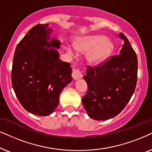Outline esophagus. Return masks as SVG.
<instances>
[{
    "label": "esophagus",
    "instance_id": "esophagus-1",
    "mask_svg": "<svg viewBox=\"0 0 152 152\" xmlns=\"http://www.w3.org/2000/svg\"><path fill=\"white\" fill-rule=\"evenodd\" d=\"M72 77L74 80H78L83 77V74L80 70L74 69L72 72Z\"/></svg>",
    "mask_w": 152,
    "mask_h": 152
}]
</instances>
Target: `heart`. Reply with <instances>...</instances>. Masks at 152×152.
<instances>
[{"label": "heart", "mask_w": 152, "mask_h": 152, "mask_svg": "<svg viewBox=\"0 0 152 152\" xmlns=\"http://www.w3.org/2000/svg\"><path fill=\"white\" fill-rule=\"evenodd\" d=\"M74 46L67 45L65 49L69 53L76 51L86 53V59L91 65H97L110 57L114 50V44L108 38L102 35L79 36L73 40Z\"/></svg>", "instance_id": "1"}]
</instances>
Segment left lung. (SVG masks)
Instances as JSON below:
<instances>
[{
    "label": "left lung",
    "mask_w": 152,
    "mask_h": 152,
    "mask_svg": "<svg viewBox=\"0 0 152 152\" xmlns=\"http://www.w3.org/2000/svg\"><path fill=\"white\" fill-rule=\"evenodd\" d=\"M124 41L120 55L113 56L96 68L88 67L83 78L88 90L82 104L88 116L95 120L113 118L128 104L137 83V58L128 39L122 32Z\"/></svg>",
    "instance_id": "left-lung-1"
}]
</instances>
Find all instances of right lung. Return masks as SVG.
Masks as SVG:
<instances>
[{"label":"right lung","mask_w":152,"mask_h":152,"mask_svg":"<svg viewBox=\"0 0 152 152\" xmlns=\"http://www.w3.org/2000/svg\"><path fill=\"white\" fill-rule=\"evenodd\" d=\"M47 24L31 28L18 44L14 56L12 84L28 112L47 116L59 104L62 90L72 80L69 63L59 59L60 42L50 37Z\"/></svg>","instance_id":"obj_1"}]
</instances>
